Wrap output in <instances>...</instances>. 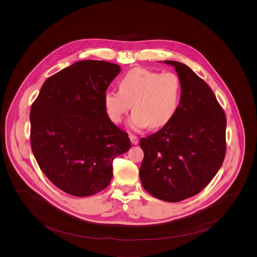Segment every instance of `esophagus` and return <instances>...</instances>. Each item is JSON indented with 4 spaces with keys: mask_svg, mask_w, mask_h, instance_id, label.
Returning a JSON list of instances; mask_svg holds the SVG:
<instances>
[{
    "mask_svg": "<svg viewBox=\"0 0 257 257\" xmlns=\"http://www.w3.org/2000/svg\"><path fill=\"white\" fill-rule=\"evenodd\" d=\"M130 137V140H131V143L132 144H134V145H136V144H138V142H139V140H138V138H137V136H135V135H130L129 136Z\"/></svg>",
    "mask_w": 257,
    "mask_h": 257,
    "instance_id": "1",
    "label": "esophagus"
}]
</instances>
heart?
<instances>
[{
	"label": "heart",
	"mask_w": 257,
	"mask_h": 257,
	"mask_svg": "<svg viewBox=\"0 0 257 257\" xmlns=\"http://www.w3.org/2000/svg\"><path fill=\"white\" fill-rule=\"evenodd\" d=\"M120 89L103 94L106 114L113 123H120L132 112L128 126L135 131L166 126L176 115L182 95L180 77L172 72L160 73L145 68L129 70L120 79Z\"/></svg>",
	"instance_id": "1"
}]
</instances>
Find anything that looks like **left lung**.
<instances>
[{"label":"left lung","instance_id":"8db88e82","mask_svg":"<svg viewBox=\"0 0 257 257\" xmlns=\"http://www.w3.org/2000/svg\"><path fill=\"white\" fill-rule=\"evenodd\" d=\"M175 68L182 95L174 118L140 139L143 188L156 198L178 202L199 193L221 168L226 154V115L210 87L185 64Z\"/></svg>","mask_w":257,"mask_h":257}]
</instances>
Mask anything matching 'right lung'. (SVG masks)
<instances>
[{"label":"right lung","mask_w":257,"mask_h":257,"mask_svg":"<svg viewBox=\"0 0 257 257\" xmlns=\"http://www.w3.org/2000/svg\"><path fill=\"white\" fill-rule=\"evenodd\" d=\"M120 71L113 63L78 61L49 77L31 105L34 158L53 184L70 195L104 189L114 159L130 149L128 134L108 118L103 103Z\"/></svg>","instance_id":"right-lung-1"}]
</instances>
